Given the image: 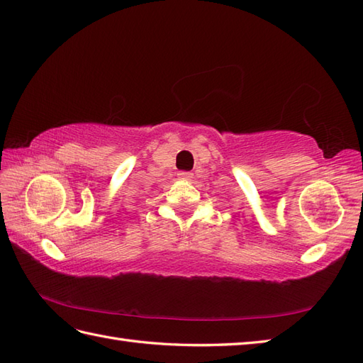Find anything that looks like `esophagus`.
I'll use <instances>...</instances> for the list:
<instances>
[{"mask_svg": "<svg viewBox=\"0 0 363 363\" xmlns=\"http://www.w3.org/2000/svg\"><path fill=\"white\" fill-rule=\"evenodd\" d=\"M179 179H182V180H192V179H194V174L189 172V171H180L179 172Z\"/></svg>", "mask_w": 363, "mask_h": 363, "instance_id": "obj_1", "label": "esophagus"}]
</instances>
